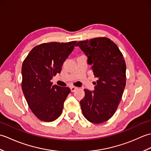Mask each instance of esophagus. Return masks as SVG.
<instances>
[{
    "mask_svg": "<svg viewBox=\"0 0 151 151\" xmlns=\"http://www.w3.org/2000/svg\"><path fill=\"white\" fill-rule=\"evenodd\" d=\"M78 88L75 87V86H72V87L70 88V90H71L72 92H74V91H75Z\"/></svg>",
    "mask_w": 151,
    "mask_h": 151,
    "instance_id": "esophagus-1",
    "label": "esophagus"
}]
</instances>
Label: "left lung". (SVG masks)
I'll return each instance as SVG.
<instances>
[{
    "instance_id": "8db88e82",
    "label": "left lung",
    "mask_w": 151,
    "mask_h": 151,
    "mask_svg": "<svg viewBox=\"0 0 151 151\" xmlns=\"http://www.w3.org/2000/svg\"><path fill=\"white\" fill-rule=\"evenodd\" d=\"M76 45L88 56L95 82L93 91L84 89L80 102L86 119L99 124L113 116L126 85V63L117 45L109 38L100 37L78 41Z\"/></svg>"
}]
</instances>
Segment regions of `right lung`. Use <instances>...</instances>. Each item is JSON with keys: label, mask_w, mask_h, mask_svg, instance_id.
Instances as JSON below:
<instances>
[{"label": "right lung", "mask_w": 151, "mask_h": 151, "mask_svg": "<svg viewBox=\"0 0 151 151\" xmlns=\"http://www.w3.org/2000/svg\"><path fill=\"white\" fill-rule=\"evenodd\" d=\"M76 41L45 43L34 47L22 65L21 87L32 113L45 122L58 117L70 88L52 85L50 81L72 52Z\"/></svg>", "instance_id": "obj_1"}]
</instances>
